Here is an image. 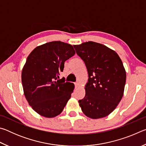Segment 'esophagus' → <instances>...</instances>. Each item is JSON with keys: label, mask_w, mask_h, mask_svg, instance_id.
I'll use <instances>...</instances> for the list:
<instances>
[{"label": "esophagus", "mask_w": 146, "mask_h": 146, "mask_svg": "<svg viewBox=\"0 0 146 146\" xmlns=\"http://www.w3.org/2000/svg\"><path fill=\"white\" fill-rule=\"evenodd\" d=\"M75 88H78V86H79V83L77 82H75Z\"/></svg>", "instance_id": "1"}]
</instances>
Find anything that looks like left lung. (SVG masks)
Segmentation results:
<instances>
[{"instance_id":"1","label":"left lung","mask_w":146,"mask_h":146,"mask_svg":"<svg viewBox=\"0 0 146 146\" xmlns=\"http://www.w3.org/2000/svg\"><path fill=\"white\" fill-rule=\"evenodd\" d=\"M88 73L86 95L78 100L82 112L93 119L105 117L123 97L126 73L119 56L103 44L90 41L73 46Z\"/></svg>"}]
</instances>
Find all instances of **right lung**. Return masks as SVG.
I'll list each match as a JSON object with an SVG mask.
<instances>
[{
	"label": "right lung",
	"instance_id": "obj_1",
	"mask_svg": "<svg viewBox=\"0 0 146 146\" xmlns=\"http://www.w3.org/2000/svg\"><path fill=\"white\" fill-rule=\"evenodd\" d=\"M75 54L73 46L53 41L35 48L22 71V84L29 106L48 118L60 114L71 98L75 85L59 78L64 62Z\"/></svg>",
	"mask_w": 146,
	"mask_h": 146
}]
</instances>
